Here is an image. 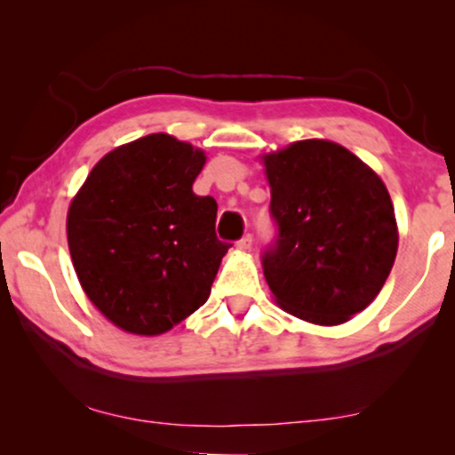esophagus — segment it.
Segmentation results:
<instances>
[{
	"mask_svg": "<svg viewBox=\"0 0 455 455\" xmlns=\"http://www.w3.org/2000/svg\"><path fill=\"white\" fill-rule=\"evenodd\" d=\"M238 248H240V251H251V248H252V235L246 234L244 238L238 242Z\"/></svg>",
	"mask_w": 455,
	"mask_h": 455,
	"instance_id": "34e87169",
	"label": "esophagus"
}]
</instances>
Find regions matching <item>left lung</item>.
Returning a JSON list of instances; mask_svg holds the SVG:
<instances>
[{"mask_svg":"<svg viewBox=\"0 0 455 455\" xmlns=\"http://www.w3.org/2000/svg\"><path fill=\"white\" fill-rule=\"evenodd\" d=\"M279 240L263 271L279 307L341 325L375 300L397 254L394 203L377 172L325 139L260 155Z\"/></svg>","mask_w":455,"mask_h":455,"instance_id":"obj_1","label":"left lung"}]
</instances>
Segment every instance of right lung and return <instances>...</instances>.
<instances>
[{"instance_id": "add662e5", "label": "right lung", "mask_w": 455, "mask_h": 455, "mask_svg": "<svg viewBox=\"0 0 455 455\" xmlns=\"http://www.w3.org/2000/svg\"><path fill=\"white\" fill-rule=\"evenodd\" d=\"M203 148L147 134L97 161L68 209L74 271L105 319L161 335L207 302L229 244L215 235L217 203L192 184Z\"/></svg>"}]
</instances>
